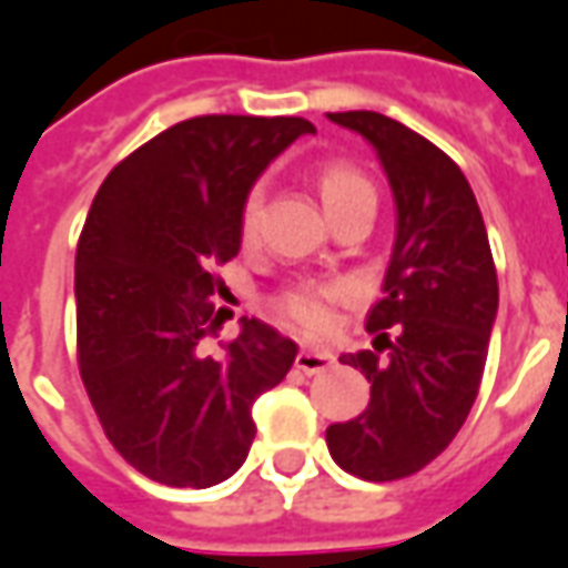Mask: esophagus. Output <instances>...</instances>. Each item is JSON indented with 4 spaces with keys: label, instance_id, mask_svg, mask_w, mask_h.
<instances>
[{
    "label": "esophagus",
    "instance_id": "1",
    "mask_svg": "<svg viewBox=\"0 0 568 568\" xmlns=\"http://www.w3.org/2000/svg\"><path fill=\"white\" fill-rule=\"evenodd\" d=\"M336 364V355L327 352V348H303L296 355V369H303L305 376H315V373H324L327 367Z\"/></svg>",
    "mask_w": 568,
    "mask_h": 568
}]
</instances>
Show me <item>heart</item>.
I'll list each match as a JSON object with an SVG mask.
<instances>
[{"mask_svg": "<svg viewBox=\"0 0 568 568\" xmlns=\"http://www.w3.org/2000/svg\"><path fill=\"white\" fill-rule=\"evenodd\" d=\"M312 183L327 216H339L348 207H357L364 201H376L373 183L357 164L345 162V159H327L312 171ZM260 211H263V199L260 192H251L241 211V241L251 244L256 241L260 232ZM342 284H329V281H308V284H296L287 293L277 296V315L291 321L305 333H317L329 324V303L342 300Z\"/></svg>", "mask_w": 568, "mask_h": 568, "instance_id": "b5f03b06", "label": "heart"}]
</instances>
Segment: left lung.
Masks as SVG:
<instances>
[{
    "label": "left lung",
    "mask_w": 568,
    "mask_h": 568,
    "mask_svg": "<svg viewBox=\"0 0 568 568\" xmlns=\"http://www.w3.org/2000/svg\"><path fill=\"white\" fill-rule=\"evenodd\" d=\"M327 119L376 149L397 207L385 296L367 315L376 352L342 355L367 376L369 404L327 428L342 470L385 484L434 462L468 419L498 315L496 263L477 199L446 152L382 112ZM379 344L393 355L379 358Z\"/></svg>",
    "instance_id": "obj_1"
}]
</instances>
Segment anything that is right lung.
<instances>
[{
  "label": "right lung",
  "mask_w": 568,
  "mask_h": 568,
  "mask_svg": "<svg viewBox=\"0 0 568 568\" xmlns=\"http://www.w3.org/2000/svg\"><path fill=\"white\" fill-rule=\"evenodd\" d=\"M315 124L296 115H199L103 180L75 251L79 373L110 444L149 480L207 489L251 453V406L287 376L296 342L256 317L211 357L213 265L241 251L256 176Z\"/></svg>",
  "instance_id": "add662e5"
}]
</instances>
